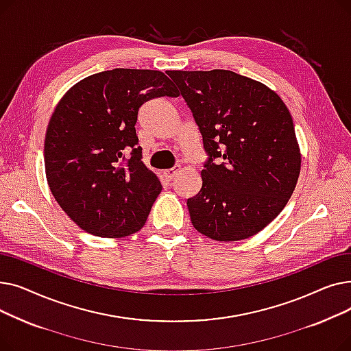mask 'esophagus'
Masks as SVG:
<instances>
[{
	"mask_svg": "<svg viewBox=\"0 0 351 351\" xmlns=\"http://www.w3.org/2000/svg\"><path fill=\"white\" fill-rule=\"evenodd\" d=\"M180 171V166L179 165H175L173 168H171V169H165L163 171V176L168 179V180H172L173 178H175V175L178 173Z\"/></svg>",
	"mask_w": 351,
	"mask_h": 351,
	"instance_id": "esophagus-1",
	"label": "esophagus"
}]
</instances>
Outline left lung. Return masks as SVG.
Instances as JSON below:
<instances>
[{
    "label": "left lung",
    "instance_id": "obj_1",
    "mask_svg": "<svg viewBox=\"0 0 351 351\" xmlns=\"http://www.w3.org/2000/svg\"><path fill=\"white\" fill-rule=\"evenodd\" d=\"M204 141L202 188L188 199L193 228L219 242L265 229L290 199L300 149L287 106L266 85L226 69L168 71Z\"/></svg>",
    "mask_w": 351,
    "mask_h": 351
}]
</instances>
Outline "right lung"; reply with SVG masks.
<instances>
[{
    "mask_svg": "<svg viewBox=\"0 0 351 351\" xmlns=\"http://www.w3.org/2000/svg\"><path fill=\"white\" fill-rule=\"evenodd\" d=\"M178 95L160 71L115 68L80 81L58 102L47 128L45 173L55 200L81 229L123 237L145 225L162 185L141 160L138 110Z\"/></svg>",
    "mask_w": 351,
    "mask_h": 351,
    "instance_id": "add662e5",
    "label": "right lung"
}]
</instances>
